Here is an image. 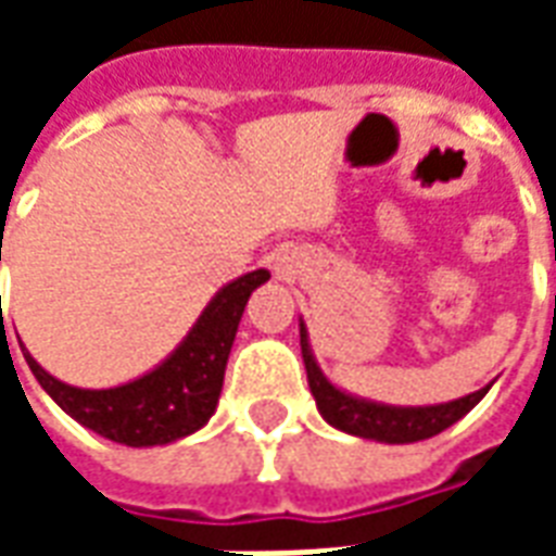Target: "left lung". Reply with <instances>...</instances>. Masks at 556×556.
<instances>
[{"mask_svg": "<svg viewBox=\"0 0 556 556\" xmlns=\"http://www.w3.org/2000/svg\"><path fill=\"white\" fill-rule=\"evenodd\" d=\"M301 354L303 366H306V378H309V390H313L315 405L321 410V417L339 431H349L357 438H369V441L381 443H414L426 441L450 429L453 422L465 417L467 410L477 405L479 399L489 393V387H482L470 396L455 399V402H443V405H426V408H396V405H378V402H366V399L349 396L339 387H333L318 369V363L309 349V337H306V325L301 321Z\"/></svg>", "mask_w": 556, "mask_h": 556, "instance_id": "left-lung-1", "label": "left lung"}]
</instances>
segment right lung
Instances as JSON below:
<instances>
[{"instance_id":"obj_1","label":"right lung","mask_w":556,"mask_h":556,"mask_svg":"<svg viewBox=\"0 0 556 556\" xmlns=\"http://www.w3.org/2000/svg\"><path fill=\"white\" fill-rule=\"evenodd\" d=\"M270 274L258 267L243 274L214 294L205 313L199 315L193 330L184 337L157 369L110 390H79L62 384L59 378L43 372L38 361L23 349L31 375L50 393L59 408L77 419L79 426L98 431L125 446H163L181 441L205 426L217 410L223 375L229 361L231 342L238 333L243 306Z\"/></svg>"}]
</instances>
